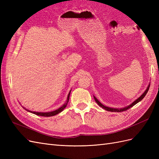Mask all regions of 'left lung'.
Instances as JSON below:
<instances>
[{
  "label": "left lung",
  "instance_id": "obj_1",
  "mask_svg": "<svg viewBox=\"0 0 159 159\" xmlns=\"http://www.w3.org/2000/svg\"><path fill=\"white\" fill-rule=\"evenodd\" d=\"M149 87H150V85H148L145 92H144L137 99H136L135 101H134V102H133L131 105H129V106H127V107H124V108H121V109L111 108V107H107V106H105V105H103L102 103H100V102H99L98 99L97 98H96L95 97V96H93V98H94V99H95V102L97 103L101 107H102L103 109H105L106 111H111V112H121V111H127V109H130L131 107H132L133 106H134V105H136V104H137V103H139V102H141V101L144 98H145V96L146 95L147 93L148 92V89H149Z\"/></svg>",
  "mask_w": 159,
  "mask_h": 159
}]
</instances>
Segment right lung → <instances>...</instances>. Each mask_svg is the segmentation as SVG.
Returning a JSON list of instances; mask_svg holds the SVG:
<instances>
[{"instance_id": "right-lung-1", "label": "right lung", "mask_w": 159, "mask_h": 159, "mask_svg": "<svg viewBox=\"0 0 159 159\" xmlns=\"http://www.w3.org/2000/svg\"><path fill=\"white\" fill-rule=\"evenodd\" d=\"M70 92H71V90L70 91V93L68 95V98H67V100H66V102L62 105L61 107H60L59 109H57L55 111H50V112H45V113H42V112H35V111H32L30 110H28L26 108L23 107L25 109H26L28 111H29L30 113H32L34 114H35L36 115H38V116H43V117H51V116H54V115L58 114L60 113H61L62 111H63L66 107L67 106V105H68V103L69 102V99H70Z\"/></svg>"}]
</instances>
